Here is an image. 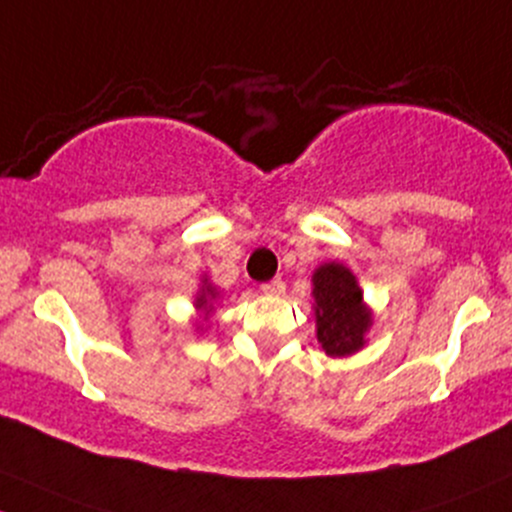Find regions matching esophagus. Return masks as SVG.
Segmentation results:
<instances>
[{
    "label": "esophagus",
    "mask_w": 512,
    "mask_h": 512,
    "mask_svg": "<svg viewBox=\"0 0 512 512\" xmlns=\"http://www.w3.org/2000/svg\"><path fill=\"white\" fill-rule=\"evenodd\" d=\"M284 289H286V284L282 282V277H274V279H269L267 284H262V291H265V294H269V296L284 294Z\"/></svg>",
    "instance_id": "obj_1"
}]
</instances>
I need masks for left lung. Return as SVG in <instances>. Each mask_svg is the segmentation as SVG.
Masks as SVG:
<instances>
[{
  "instance_id": "obj_1",
  "label": "left lung",
  "mask_w": 512,
  "mask_h": 512,
  "mask_svg": "<svg viewBox=\"0 0 512 512\" xmlns=\"http://www.w3.org/2000/svg\"><path fill=\"white\" fill-rule=\"evenodd\" d=\"M318 342L330 357H345L364 345L369 318L362 306V291L347 267L323 265L313 274Z\"/></svg>"
}]
</instances>
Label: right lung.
<instances>
[{
    "label": "right lung",
    "mask_w": 512,
    "mask_h": 512,
    "mask_svg": "<svg viewBox=\"0 0 512 512\" xmlns=\"http://www.w3.org/2000/svg\"><path fill=\"white\" fill-rule=\"evenodd\" d=\"M213 296H216V294H213V289H211V286H206V289H204V294H201L199 299H196V303H199V306H206V303H209V299H213Z\"/></svg>",
    "instance_id": "1"
}]
</instances>
